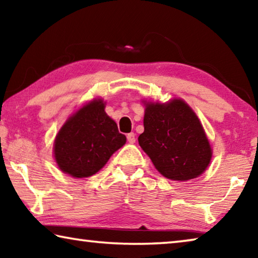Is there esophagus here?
Masks as SVG:
<instances>
[{
    "instance_id": "obj_1",
    "label": "esophagus",
    "mask_w": 258,
    "mask_h": 258,
    "mask_svg": "<svg viewBox=\"0 0 258 258\" xmlns=\"http://www.w3.org/2000/svg\"><path fill=\"white\" fill-rule=\"evenodd\" d=\"M127 141H128L130 143H134V142H135V134H134V133L127 134Z\"/></svg>"
}]
</instances>
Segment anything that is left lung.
Returning <instances> with one entry per match:
<instances>
[{
	"instance_id": "left-lung-1",
	"label": "left lung",
	"mask_w": 258,
	"mask_h": 258,
	"mask_svg": "<svg viewBox=\"0 0 258 258\" xmlns=\"http://www.w3.org/2000/svg\"><path fill=\"white\" fill-rule=\"evenodd\" d=\"M139 145L161 175L187 181L206 171L212 148L195 111L182 99L167 103L146 102Z\"/></svg>"
}]
</instances>
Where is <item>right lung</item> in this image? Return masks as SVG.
Here are the masks:
<instances>
[{"label": "right lung", "instance_id": "right-lung-1", "mask_svg": "<svg viewBox=\"0 0 258 258\" xmlns=\"http://www.w3.org/2000/svg\"><path fill=\"white\" fill-rule=\"evenodd\" d=\"M126 137L104 111V102L95 99L69 117L54 140V158L63 173L76 178L99 172Z\"/></svg>", "mask_w": 258, "mask_h": 258}]
</instances>
